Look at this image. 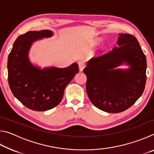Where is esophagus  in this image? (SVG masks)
Masks as SVG:
<instances>
[{
	"instance_id": "obj_1",
	"label": "esophagus",
	"mask_w": 154,
	"mask_h": 154,
	"mask_svg": "<svg viewBox=\"0 0 154 154\" xmlns=\"http://www.w3.org/2000/svg\"><path fill=\"white\" fill-rule=\"evenodd\" d=\"M78 65H79V71H83V70L84 69V68L85 66V65L84 64V62H79L78 63Z\"/></svg>"
}]
</instances>
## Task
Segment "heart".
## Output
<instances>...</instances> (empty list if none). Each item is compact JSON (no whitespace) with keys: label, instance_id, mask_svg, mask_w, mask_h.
<instances>
[{"label":"heart","instance_id":"heart-1","mask_svg":"<svg viewBox=\"0 0 154 154\" xmlns=\"http://www.w3.org/2000/svg\"><path fill=\"white\" fill-rule=\"evenodd\" d=\"M100 39H96L94 41V45H98V44H100Z\"/></svg>","mask_w":154,"mask_h":154}]
</instances>
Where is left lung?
<instances>
[{
  "label": "left lung",
  "instance_id": "1",
  "mask_svg": "<svg viewBox=\"0 0 154 154\" xmlns=\"http://www.w3.org/2000/svg\"><path fill=\"white\" fill-rule=\"evenodd\" d=\"M118 46L105 55L90 59L83 70L86 91L96 107L120 113L142 95L146 83V57L133 35L119 34ZM123 64L128 69H119Z\"/></svg>",
  "mask_w": 154,
  "mask_h": 154
}]
</instances>
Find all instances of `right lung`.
Returning a JSON list of instances; mask_svg holds the SVG:
<instances>
[{
    "label": "right lung",
    "instance_id": "add662e5",
    "mask_svg": "<svg viewBox=\"0 0 154 154\" xmlns=\"http://www.w3.org/2000/svg\"><path fill=\"white\" fill-rule=\"evenodd\" d=\"M54 35L52 31H29L20 35L8 56V82L13 94L28 109L43 111L61 102L64 89L79 71L77 63L66 68L41 69L30 62L28 54L35 41Z\"/></svg>",
    "mask_w": 154,
    "mask_h": 154
}]
</instances>
